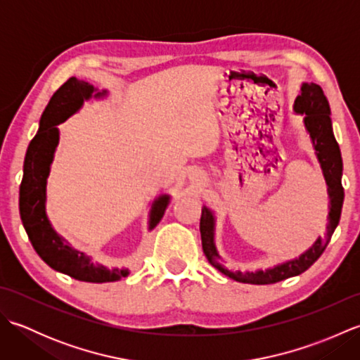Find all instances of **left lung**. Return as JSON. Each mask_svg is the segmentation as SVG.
<instances>
[{
	"mask_svg": "<svg viewBox=\"0 0 360 360\" xmlns=\"http://www.w3.org/2000/svg\"><path fill=\"white\" fill-rule=\"evenodd\" d=\"M294 111L297 114H304L303 124L309 137L314 145L316 155L322 167V172L325 176L326 186H328V196H330V213H328V226H326V235L319 236L317 241L312 246L303 252V254L289 259L286 263H281L271 267L266 271H255V272H240V271H231L227 269L224 263L219 259L218 250L215 246V217L210 209L204 205L200 221V231H201V241H202V250L205 257H207L209 263L217 267L219 272H223L226 277L232 278L235 281L241 283H250V285H271V283H277L281 280H286L294 275H300L314 264L319 257L323 254L328 243H330L331 236L339 224L340 213H342V204H343V187H342V155L339 143L335 141L333 133V124H331V110L328 98L325 97L322 88L316 83H303L300 88V94L297 96L294 102Z\"/></svg>",
	"mask_w": 360,
	"mask_h": 360,
	"instance_id": "left-lung-1",
	"label": "left lung"
}]
</instances>
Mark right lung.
<instances>
[{
	"label": "right lung",
	"instance_id": "obj_1",
	"mask_svg": "<svg viewBox=\"0 0 360 360\" xmlns=\"http://www.w3.org/2000/svg\"><path fill=\"white\" fill-rule=\"evenodd\" d=\"M97 89L88 82L71 77L60 86L46 106L40 128L30 141L25 158V173L20 186V217L35 252L53 271L88 283L117 281L127 277L128 269H106L94 264L83 252L72 249L62 236L53 231L46 217V181L53 159V151L58 145V128L68 117L77 112L85 101H89ZM106 96V91L96 93L94 97ZM170 202V196L160 195L153 202L150 212V231L164 217Z\"/></svg>",
	"mask_w": 360,
	"mask_h": 360
}]
</instances>
